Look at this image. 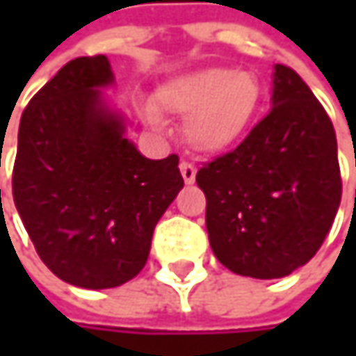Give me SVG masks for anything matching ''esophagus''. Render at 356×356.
I'll list each match as a JSON object with an SVG mask.
<instances>
[{
  "mask_svg": "<svg viewBox=\"0 0 356 356\" xmlns=\"http://www.w3.org/2000/svg\"><path fill=\"white\" fill-rule=\"evenodd\" d=\"M181 177H183V181H185V185H191L193 181H195V167L193 165H189V163H181Z\"/></svg>",
  "mask_w": 356,
  "mask_h": 356,
  "instance_id": "obj_1",
  "label": "esophagus"
}]
</instances>
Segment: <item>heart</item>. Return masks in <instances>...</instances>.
I'll return each instance as SVG.
<instances>
[{"label":"heart","instance_id":"obj_1","mask_svg":"<svg viewBox=\"0 0 356 356\" xmlns=\"http://www.w3.org/2000/svg\"><path fill=\"white\" fill-rule=\"evenodd\" d=\"M264 103V88L249 72L208 65L167 80L156 90V106L185 117L183 136L200 154H225L241 144ZM146 125L163 129L159 109L142 111Z\"/></svg>","mask_w":356,"mask_h":356}]
</instances>
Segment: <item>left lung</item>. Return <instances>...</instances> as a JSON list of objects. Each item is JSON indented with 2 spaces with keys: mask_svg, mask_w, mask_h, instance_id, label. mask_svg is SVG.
Returning <instances> with one entry per match:
<instances>
[{
  "mask_svg": "<svg viewBox=\"0 0 356 356\" xmlns=\"http://www.w3.org/2000/svg\"><path fill=\"white\" fill-rule=\"evenodd\" d=\"M270 103L233 152L195 175L214 255L259 280L289 276L318 253L342 195L336 134L309 86L276 63Z\"/></svg>",
  "mask_w": 356,
  "mask_h": 356,
  "instance_id": "obj_1",
  "label": "left lung"
}]
</instances>
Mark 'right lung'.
Here are the masks:
<instances>
[{"mask_svg": "<svg viewBox=\"0 0 356 356\" xmlns=\"http://www.w3.org/2000/svg\"><path fill=\"white\" fill-rule=\"evenodd\" d=\"M105 55L65 63L24 108L14 204L38 257L63 282L113 289L144 268L156 222L183 187L177 154L146 159L105 90Z\"/></svg>", "mask_w": 356, "mask_h": 356, "instance_id": "add662e5", "label": "right lung"}]
</instances>
